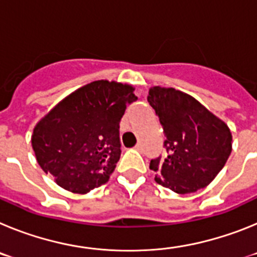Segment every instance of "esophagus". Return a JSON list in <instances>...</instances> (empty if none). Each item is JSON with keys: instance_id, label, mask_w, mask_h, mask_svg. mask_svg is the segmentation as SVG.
I'll return each mask as SVG.
<instances>
[{"instance_id": "esophagus-1", "label": "esophagus", "mask_w": 257, "mask_h": 257, "mask_svg": "<svg viewBox=\"0 0 257 257\" xmlns=\"http://www.w3.org/2000/svg\"><path fill=\"white\" fill-rule=\"evenodd\" d=\"M135 149H136V151L142 152V151H143V145H142V143H138V144L135 145Z\"/></svg>"}]
</instances>
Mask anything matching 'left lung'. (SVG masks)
<instances>
[{
  "mask_svg": "<svg viewBox=\"0 0 257 257\" xmlns=\"http://www.w3.org/2000/svg\"><path fill=\"white\" fill-rule=\"evenodd\" d=\"M148 103L166 138L165 157L149 163L157 183L179 194L205 188L230 156L229 127L194 97L172 87L151 88Z\"/></svg>",
  "mask_w": 257,
  "mask_h": 257,
  "instance_id": "obj_1",
  "label": "left lung"
}]
</instances>
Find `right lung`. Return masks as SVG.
I'll return each mask as SVG.
<instances>
[{"label": "right lung", "instance_id": "1", "mask_svg": "<svg viewBox=\"0 0 257 257\" xmlns=\"http://www.w3.org/2000/svg\"><path fill=\"white\" fill-rule=\"evenodd\" d=\"M135 100L131 86L108 81L72 92L33 130L32 147L41 169L73 193L105 184L121 157L119 122Z\"/></svg>", "mask_w": 257, "mask_h": 257}]
</instances>
